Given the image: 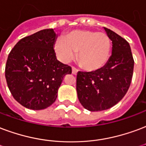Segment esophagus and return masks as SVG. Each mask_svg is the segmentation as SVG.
<instances>
[{
    "label": "esophagus",
    "mask_w": 146,
    "mask_h": 146,
    "mask_svg": "<svg viewBox=\"0 0 146 146\" xmlns=\"http://www.w3.org/2000/svg\"><path fill=\"white\" fill-rule=\"evenodd\" d=\"M77 72H78V70H77V69H76V68H75V67H72V73H73V74H75V75H76V73H77Z\"/></svg>",
    "instance_id": "34e87169"
}]
</instances>
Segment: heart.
<instances>
[{
  "instance_id": "heart-1",
  "label": "heart",
  "mask_w": 146,
  "mask_h": 146,
  "mask_svg": "<svg viewBox=\"0 0 146 146\" xmlns=\"http://www.w3.org/2000/svg\"><path fill=\"white\" fill-rule=\"evenodd\" d=\"M111 39L104 32L90 30H75L58 39L55 50L64 62L72 61L78 52L80 64L89 71L103 67L108 60L111 52Z\"/></svg>"
}]
</instances>
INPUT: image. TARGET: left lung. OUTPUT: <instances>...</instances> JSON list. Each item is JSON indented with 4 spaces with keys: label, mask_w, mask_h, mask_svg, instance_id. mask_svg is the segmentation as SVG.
<instances>
[{
    "label": "left lung",
    "mask_w": 146,
    "mask_h": 146,
    "mask_svg": "<svg viewBox=\"0 0 146 146\" xmlns=\"http://www.w3.org/2000/svg\"><path fill=\"white\" fill-rule=\"evenodd\" d=\"M112 41V54L104 67L92 72L79 71L76 91L80 102L90 111L107 110L117 104L130 87L134 59L129 43L104 28Z\"/></svg>",
    "instance_id": "left-lung-1"
}]
</instances>
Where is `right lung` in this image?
Here are the masks:
<instances>
[{"label": "right lung", "mask_w": 146, "mask_h": 146, "mask_svg": "<svg viewBox=\"0 0 146 146\" xmlns=\"http://www.w3.org/2000/svg\"><path fill=\"white\" fill-rule=\"evenodd\" d=\"M56 35L43 29L21 38L10 52L5 78L18 103L32 110L49 107L57 98L63 77L72 68L57 60L54 50Z\"/></svg>", "instance_id": "1"}]
</instances>
